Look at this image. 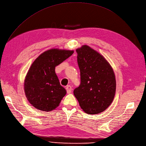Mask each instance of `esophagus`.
<instances>
[{
    "mask_svg": "<svg viewBox=\"0 0 146 146\" xmlns=\"http://www.w3.org/2000/svg\"><path fill=\"white\" fill-rule=\"evenodd\" d=\"M66 91H67V94H70L71 92H72V86H70V85L67 86V87L66 88Z\"/></svg>",
    "mask_w": 146,
    "mask_h": 146,
    "instance_id": "1",
    "label": "esophagus"
}]
</instances>
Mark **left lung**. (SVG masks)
<instances>
[{
    "mask_svg": "<svg viewBox=\"0 0 146 146\" xmlns=\"http://www.w3.org/2000/svg\"><path fill=\"white\" fill-rule=\"evenodd\" d=\"M80 84L73 91L81 109L94 115L104 111L111 104L116 92V79L109 63L88 45L76 49Z\"/></svg>",
    "mask_w": 146,
    "mask_h": 146,
    "instance_id": "8db88e82",
    "label": "left lung"
}]
</instances>
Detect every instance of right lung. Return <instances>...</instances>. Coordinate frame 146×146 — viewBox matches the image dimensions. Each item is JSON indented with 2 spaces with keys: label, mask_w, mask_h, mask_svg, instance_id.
Segmentation results:
<instances>
[{
  "label": "right lung",
  "mask_w": 146,
  "mask_h": 146,
  "mask_svg": "<svg viewBox=\"0 0 146 146\" xmlns=\"http://www.w3.org/2000/svg\"><path fill=\"white\" fill-rule=\"evenodd\" d=\"M73 52L51 49L40 54L31 64L24 80V92L36 109L50 111L59 106L66 91L60 85L55 68Z\"/></svg>",
  "instance_id": "1"
}]
</instances>
